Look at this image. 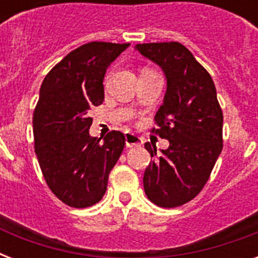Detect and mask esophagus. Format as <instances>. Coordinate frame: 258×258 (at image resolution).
Segmentation results:
<instances>
[{
  "instance_id": "34e87169",
  "label": "esophagus",
  "mask_w": 258,
  "mask_h": 258,
  "mask_svg": "<svg viewBox=\"0 0 258 258\" xmlns=\"http://www.w3.org/2000/svg\"><path fill=\"white\" fill-rule=\"evenodd\" d=\"M124 138L125 146H127V147H139V146H142V143H143L142 138H139L138 135H135V134L127 133L124 135Z\"/></svg>"
}]
</instances>
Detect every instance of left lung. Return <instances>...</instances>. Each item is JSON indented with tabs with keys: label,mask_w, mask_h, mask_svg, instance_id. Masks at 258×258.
Segmentation results:
<instances>
[{
	"label": "left lung",
	"mask_w": 258,
	"mask_h": 258,
	"mask_svg": "<svg viewBox=\"0 0 258 258\" xmlns=\"http://www.w3.org/2000/svg\"><path fill=\"white\" fill-rule=\"evenodd\" d=\"M161 67L167 79L163 104L154 117L155 133L170 142L161 150L146 143L154 161L143 176L146 196L161 208H176L196 198L222 151L224 115L209 72L180 42L135 46Z\"/></svg>",
	"instance_id": "8db88e82"
}]
</instances>
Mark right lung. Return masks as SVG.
<instances>
[{"label":"right lung","instance_id":"1","mask_svg":"<svg viewBox=\"0 0 258 258\" xmlns=\"http://www.w3.org/2000/svg\"><path fill=\"white\" fill-rule=\"evenodd\" d=\"M128 45L87 42L57 62L40 88L34 151L46 184L71 208H88L103 198L109 171L124 149L120 131H111L103 142L89 135L88 111L103 103L105 71Z\"/></svg>","mask_w":258,"mask_h":258}]
</instances>
